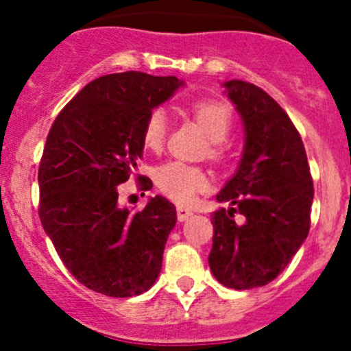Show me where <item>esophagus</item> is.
Masks as SVG:
<instances>
[{
  "label": "esophagus",
  "mask_w": 351,
  "mask_h": 351,
  "mask_svg": "<svg viewBox=\"0 0 351 351\" xmlns=\"http://www.w3.org/2000/svg\"><path fill=\"white\" fill-rule=\"evenodd\" d=\"M178 219L179 221H186V219L190 218L191 214H193V210L188 209V207H182V206H178Z\"/></svg>",
  "instance_id": "1"
}]
</instances>
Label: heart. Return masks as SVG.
<instances>
[{"label": "heart", "mask_w": 351, "mask_h": 351, "mask_svg": "<svg viewBox=\"0 0 351 351\" xmlns=\"http://www.w3.org/2000/svg\"><path fill=\"white\" fill-rule=\"evenodd\" d=\"M191 114L206 130L210 138V156L221 158L225 153V138L234 125L232 108L221 100H197L191 104ZM169 119L165 110L154 108L145 117L142 128V144L149 151H160L167 141ZM154 181L167 197L176 202H191L200 191L209 188V176L197 165L184 161H167L154 170Z\"/></svg>", "instance_id": "obj_1"}]
</instances>
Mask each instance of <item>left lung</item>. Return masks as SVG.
<instances>
[{
    "mask_svg": "<svg viewBox=\"0 0 351 351\" xmlns=\"http://www.w3.org/2000/svg\"><path fill=\"white\" fill-rule=\"evenodd\" d=\"M241 114L244 151L234 178L216 195L209 267L221 285L251 290L276 280L309 234L313 179L302 138L288 114L258 86L223 84ZM245 221L235 223L233 214Z\"/></svg>",
    "mask_w": 351,
    "mask_h": 351,
    "instance_id": "1",
    "label": "left lung"
}]
</instances>
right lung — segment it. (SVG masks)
Masks as SVG:
<instances>
[{
  "instance_id": "1",
  "label": "right lung",
  "mask_w": 351,
  "mask_h": 351,
  "mask_svg": "<svg viewBox=\"0 0 351 351\" xmlns=\"http://www.w3.org/2000/svg\"><path fill=\"white\" fill-rule=\"evenodd\" d=\"M182 84L142 71L98 77L52 123L38 169L40 221L64 267L89 290L141 295L160 274L176 206L156 195L132 213L117 202V186L137 170L145 117ZM141 186L153 182L142 178Z\"/></svg>"
}]
</instances>
